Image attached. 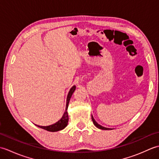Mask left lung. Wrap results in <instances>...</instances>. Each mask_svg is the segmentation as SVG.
<instances>
[{"mask_svg":"<svg viewBox=\"0 0 159 159\" xmlns=\"http://www.w3.org/2000/svg\"><path fill=\"white\" fill-rule=\"evenodd\" d=\"M92 121H93V124L95 125V126H96L97 128H100V129H102V130H109V128H105V127H103V126H101V125H100V124H98V123L96 122V121H95V120L93 119V116H92Z\"/></svg>","mask_w":159,"mask_h":159,"instance_id":"8db88e82","label":"left lung"}]
</instances>
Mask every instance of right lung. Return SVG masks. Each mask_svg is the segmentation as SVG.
Instances as JSON below:
<instances>
[{
  "label": "right lung",
  "instance_id": "obj_1",
  "mask_svg": "<svg viewBox=\"0 0 159 159\" xmlns=\"http://www.w3.org/2000/svg\"><path fill=\"white\" fill-rule=\"evenodd\" d=\"M75 89H76L75 85H74L72 88L70 89L68 95H67V103H66V111H65V112H64L62 117L61 118V119L58 121H57L56 123L51 124V125H49V126H38V125H36V126L42 128V129H44V130L50 131V132H55V131H58V130L63 129V128L67 126V122H68V115H67V107H68V104L70 102V100L71 98V96H72V93H74V90Z\"/></svg>",
  "mask_w": 159,
  "mask_h": 159
}]
</instances>
